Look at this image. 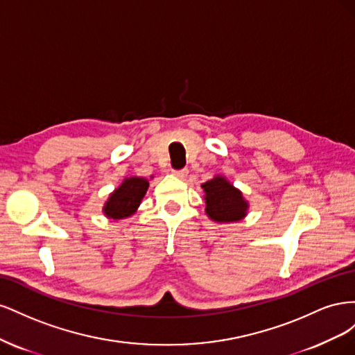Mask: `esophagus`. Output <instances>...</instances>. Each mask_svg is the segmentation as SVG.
<instances>
[{"mask_svg": "<svg viewBox=\"0 0 355 355\" xmlns=\"http://www.w3.org/2000/svg\"><path fill=\"white\" fill-rule=\"evenodd\" d=\"M173 173V176L179 178V179H185L188 176V168H182V170H173L171 171Z\"/></svg>", "mask_w": 355, "mask_h": 355, "instance_id": "34e87169", "label": "esophagus"}]
</instances>
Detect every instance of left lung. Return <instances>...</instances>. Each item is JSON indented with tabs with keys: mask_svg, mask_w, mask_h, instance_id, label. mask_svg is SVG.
<instances>
[{
	"mask_svg": "<svg viewBox=\"0 0 355 355\" xmlns=\"http://www.w3.org/2000/svg\"><path fill=\"white\" fill-rule=\"evenodd\" d=\"M201 188L206 201V214L213 222L232 223L240 222L247 216L249 201L225 176L214 175Z\"/></svg>",
	"mask_w": 355,
	"mask_h": 355,
	"instance_id": "8db88e82",
	"label": "left lung"
}]
</instances>
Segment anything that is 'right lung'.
Here are the masks:
<instances>
[{"instance_id": "add662e5", "label": "right lung", "mask_w": 355, "mask_h": 355, "mask_svg": "<svg viewBox=\"0 0 355 355\" xmlns=\"http://www.w3.org/2000/svg\"><path fill=\"white\" fill-rule=\"evenodd\" d=\"M153 179V176H151ZM149 188V180L141 176L125 178L115 188L103 204V214L110 220H120L133 216Z\"/></svg>"}]
</instances>
